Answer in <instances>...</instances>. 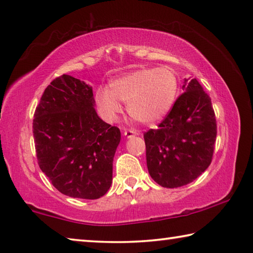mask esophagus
<instances>
[{"label":"esophagus","instance_id":"esophagus-1","mask_svg":"<svg viewBox=\"0 0 253 253\" xmlns=\"http://www.w3.org/2000/svg\"><path fill=\"white\" fill-rule=\"evenodd\" d=\"M137 135H139V132L134 130V129H125V130H124V136H125L126 138H131V137L137 136Z\"/></svg>","mask_w":253,"mask_h":253}]
</instances>
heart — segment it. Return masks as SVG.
<instances>
[{
    "mask_svg": "<svg viewBox=\"0 0 253 253\" xmlns=\"http://www.w3.org/2000/svg\"><path fill=\"white\" fill-rule=\"evenodd\" d=\"M178 91V78L170 68L139 69L115 79L110 89L96 92V102L108 121L122 111L121 100L127 102V111L137 122L153 124L168 115Z\"/></svg>",
    "mask_w": 253,
    "mask_h": 253,
    "instance_id": "1",
    "label": "heart"
}]
</instances>
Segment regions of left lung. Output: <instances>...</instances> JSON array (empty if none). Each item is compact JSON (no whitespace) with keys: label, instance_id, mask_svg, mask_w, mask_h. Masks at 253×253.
Wrapping results in <instances>:
<instances>
[{"label":"left lung","instance_id":"left-lung-1","mask_svg":"<svg viewBox=\"0 0 253 253\" xmlns=\"http://www.w3.org/2000/svg\"><path fill=\"white\" fill-rule=\"evenodd\" d=\"M182 88L157 129L144 134L148 173L168 188L193 182L209 168L216 138L211 98L195 78L184 79Z\"/></svg>","mask_w":253,"mask_h":253}]
</instances>
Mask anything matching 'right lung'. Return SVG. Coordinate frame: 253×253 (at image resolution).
Instances as JSON below:
<instances>
[{
    "mask_svg": "<svg viewBox=\"0 0 253 253\" xmlns=\"http://www.w3.org/2000/svg\"><path fill=\"white\" fill-rule=\"evenodd\" d=\"M95 106L91 85L63 75L45 88L34 113L40 169L70 198L99 199L113 182L121 130L102 121Z\"/></svg>",
    "mask_w": 253,
    "mask_h": 253,
    "instance_id": "right-lung-1",
    "label": "right lung"
}]
</instances>
